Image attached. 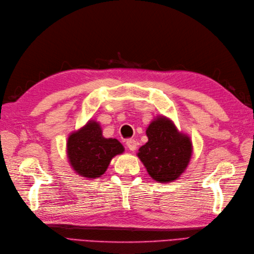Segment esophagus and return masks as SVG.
<instances>
[{
	"instance_id": "34e87169",
	"label": "esophagus",
	"mask_w": 254,
	"mask_h": 254,
	"mask_svg": "<svg viewBox=\"0 0 254 254\" xmlns=\"http://www.w3.org/2000/svg\"><path fill=\"white\" fill-rule=\"evenodd\" d=\"M127 146L128 149L132 150V152H134V150H135L136 147H137V142L134 138H128L127 141Z\"/></svg>"
}]
</instances>
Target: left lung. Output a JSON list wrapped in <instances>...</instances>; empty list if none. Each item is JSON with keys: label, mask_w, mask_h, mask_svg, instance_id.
<instances>
[{"label": "left lung", "mask_w": 254, "mask_h": 254, "mask_svg": "<svg viewBox=\"0 0 254 254\" xmlns=\"http://www.w3.org/2000/svg\"><path fill=\"white\" fill-rule=\"evenodd\" d=\"M146 134L148 142L138 149L137 156L149 176L158 182L176 180L190 161V139L178 132L165 118L150 123Z\"/></svg>", "instance_id": "obj_1"}]
</instances>
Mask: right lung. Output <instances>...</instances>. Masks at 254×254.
I'll return each mask as SVG.
<instances>
[{
	"instance_id": "1",
	"label": "right lung",
	"mask_w": 254,
	"mask_h": 254,
	"mask_svg": "<svg viewBox=\"0 0 254 254\" xmlns=\"http://www.w3.org/2000/svg\"><path fill=\"white\" fill-rule=\"evenodd\" d=\"M123 153L116 138H105L97 122H89L67 139V155L73 169L86 178H98L107 170L110 160Z\"/></svg>"
}]
</instances>
